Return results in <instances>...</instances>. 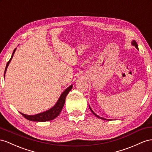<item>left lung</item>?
Masks as SVG:
<instances>
[{"mask_svg": "<svg viewBox=\"0 0 152 152\" xmlns=\"http://www.w3.org/2000/svg\"><path fill=\"white\" fill-rule=\"evenodd\" d=\"M132 45H134V46H135L136 48L138 50V47H137V42L135 41H133L132 42ZM90 110H91V111L92 112V113L95 116H97V117H98V118H101V119H102V120H107V119H105V118H101V117H100V116H99L98 115H97L92 110V109H91V107H90Z\"/></svg>", "mask_w": 152, "mask_h": 152, "instance_id": "1", "label": "left lung"}]
</instances>
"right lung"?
I'll return each mask as SVG.
<instances>
[{
    "label": "right lung",
    "mask_w": 152,
    "mask_h": 152,
    "mask_svg": "<svg viewBox=\"0 0 152 152\" xmlns=\"http://www.w3.org/2000/svg\"><path fill=\"white\" fill-rule=\"evenodd\" d=\"M15 50L16 49L14 50L13 53H12V55L11 56L10 60H9L6 64L5 71H4V76H5V72L6 71L7 67H8L9 64L10 63L12 57H13V54L15 53ZM72 85L69 86V87L62 94L61 96H60V97L59 98L57 104H56L53 107L51 108V109L49 110H48L45 112L41 113H39V114L35 115H27L21 113H20L26 119L30 121H35V122H46V121L53 120L56 118V117L58 116L60 113V112H61L65 104L66 97L67 96V95L68 94V93L70 92L71 90L72 89Z\"/></svg>",
    "instance_id": "right-lung-1"
}]
</instances>
